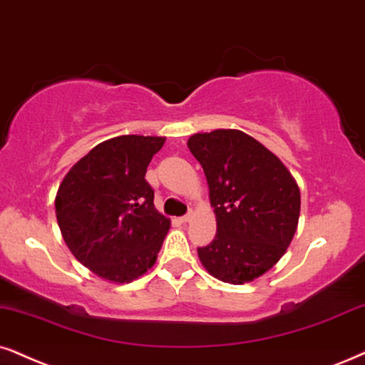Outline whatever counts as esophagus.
I'll return each instance as SVG.
<instances>
[{"mask_svg": "<svg viewBox=\"0 0 365 365\" xmlns=\"http://www.w3.org/2000/svg\"><path fill=\"white\" fill-rule=\"evenodd\" d=\"M192 217H193V212L190 210V212H188V214H187V215L180 217V220H182V222H190V220H192Z\"/></svg>", "mask_w": 365, "mask_h": 365, "instance_id": "1", "label": "esophagus"}]
</instances>
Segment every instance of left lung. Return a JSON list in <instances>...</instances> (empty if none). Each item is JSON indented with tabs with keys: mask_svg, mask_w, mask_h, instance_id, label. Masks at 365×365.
<instances>
[{
	"mask_svg": "<svg viewBox=\"0 0 365 365\" xmlns=\"http://www.w3.org/2000/svg\"><path fill=\"white\" fill-rule=\"evenodd\" d=\"M187 145L204 168L217 220L214 241L197 249L200 262L224 283L259 278L297 232V182L278 156L239 129L197 133Z\"/></svg>",
	"mask_w": 365,
	"mask_h": 365,
	"instance_id": "1",
	"label": "left lung"
}]
</instances>
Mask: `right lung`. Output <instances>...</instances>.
<instances>
[{
	"label": "right lung",
	"instance_id": "obj_1",
	"mask_svg": "<svg viewBox=\"0 0 365 365\" xmlns=\"http://www.w3.org/2000/svg\"><path fill=\"white\" fill-rule=\"evenodd\" d=\"M167 138L124 135L94 146L68 170L55 197L67 247L99 278L131 283L155 264L170 219L145 180Z\"/></svg>",
	"mask_w": 365,
	"mask_h": 365
}]
</instances>
